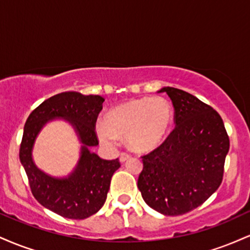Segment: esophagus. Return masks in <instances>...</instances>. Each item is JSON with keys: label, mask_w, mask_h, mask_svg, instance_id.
<instances>
[{"label": "esophagus", "mask_w": 250, "mask_h": 250, "mask_svg": "<svg viewBox=\"0 0 250 250\" xmlns=\"http://www.w3.org/2000/svg\"><path fill=\"white\" fill-rule=\"evenodd\" d=\"M130 156H131L130 154H129V153H125V151H123V153L120 154V161H121V162L127 161L128 159H130Z\"/></svg>", "instance_id": "1"}]
</instances>
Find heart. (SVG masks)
<instances>
[{
  "instance_id": "b5f03b06",
  "label": "heart",
  "mask_w": 250,
  "mask_h": 250,
  "mask_svg": "<svg viewBox=\"0 0 250 250\" xmlns=\"http://www.w3.org/2000/svg\"><path fill=\"white\" fill-rule=\"evenodd\" d=\"M171 107L162 97H142L116 105L97 123L96 134L104 146L111 147L119 136H125L129 148L148 151L161 145L171 123Z\"/></svg>"
}]
</instances>
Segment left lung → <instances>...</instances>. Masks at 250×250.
<instances>
[{"label":"left lung","mask_w":250,"mask_h":250,"mask_svg":"<svg viewBox=\"0 0 250 250\" xmlns=\"http://www.w3.org/2000/svg\"><path fill=\"white\" fill-rule=\"evenodd\" d=\"M159 93L170 97L175 128L141 156L137 187L149 207L175 216L197 208L220 187L229 136L220 114L197 97L173 87Z\"/></svg>","instance_id":"obj_1"}]
</instances>
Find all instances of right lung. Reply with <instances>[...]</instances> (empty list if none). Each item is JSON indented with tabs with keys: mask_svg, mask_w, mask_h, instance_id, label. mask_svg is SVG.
<instances>
[{
	"mask_svg": "<svg viewBox=\"0 0 250 250\" xmlns=\"http://www.w3.org/2000/svg\"><path fill=\"white\" fill-rule=\"evenodd\" d=\"M103 101L104 99L100 95L64 91L49 97L34 109L24 125L20 161L28 176L31 193L43 207L67 219L83 220L97 213L107 199L111 176L121 167L119 159L103 160L88 149L99 145L95 125ZM53 118L68 119L83 145L78 167L67 179L48 177L31 159L37 134Z\"/></svg>",
	"mask_w": 250,
	"mask_h": 250,
	"instance_id": "right-lung-1",
	"label": "right lung"
}]
</instances>
